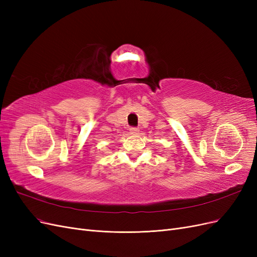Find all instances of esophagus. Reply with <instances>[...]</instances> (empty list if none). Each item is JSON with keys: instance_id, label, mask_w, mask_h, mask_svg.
<instances>
[{"instance_id": "esophagus-1", "label": "esophagus", "mask_w": 257, "mask_h": 257, "mask_svg": "<svg viewBox=\"0 0 257 257\" xmlns=\"http://www.w3.org/2000/svg\"><path fill=\"white\" fill-rule=\"evenodd\" d=\"M130 131H131L132 134H137L138 132H139V128L138 127H131Z\"/></svg>"}]
</instances>
